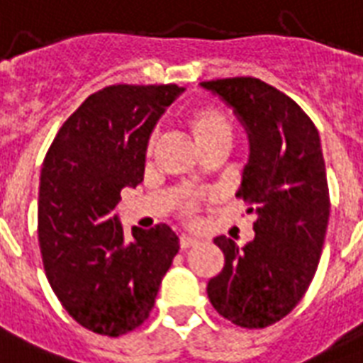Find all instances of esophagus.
<instances>
[{
	"label": "esophagus",
	"mask_w": 363,
	"mask_h": 363,
	"mask_svg": "<svg viewBox=\"0 0 363 363\" xmlns=\"http://www.w3.org/2000/svg\"><path fill=\"white\" fill-rule=\"evenodd\" d=\"M179 244H181V250H186V248H192V246H196V244H198V240H196V238H192V236H181V238H179Z\"/></svg>",
	"instance_id": "obj_1"
}]
</instances>
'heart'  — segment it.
<instances>
[{"instance_id":"1","label":"heart","mask_w":363,"mask_h":363,"mask_svg":"<svg viewBox=\"0 0 363 363\" xmlns=\"http://www.w3.org/2000/svg\"><path fill=\"white\" fill-rule=\"evenodd\" d=\"M184 127L189 128L190 136L194 138L196 146L200 152H208V150H227L230 142L235 138V127L233 121L221 107L211 106V104H198L186 109L184 113ZM154 147V138L147 140L146 154H152ZM203 196H189L181 202L182 216L192 219L198 208V200H202Z\"/></svg>"}]
</instances>
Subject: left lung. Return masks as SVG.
Returning <instances> with one entry per match:
<instances>
[{"label": "left lung", "mask_w": 363, "mask_h": 363, "mask_svg": "<svg viewBox=\"0 0 363 363\" xmlns=\"http://www.w3.org/2000/svg\"><path fill=\"white\" fill-rule=\"evenodd\" d=\"M235 109L250 138V160L236 192L256 216L244 248L217 236L225 256L209 279L217 313L246 329L289 315L319 265L329 221V186L319 133L294 99L254 77L202 82Z\"/></svg>", "instance_id": "8db88e82"}]
</instances>
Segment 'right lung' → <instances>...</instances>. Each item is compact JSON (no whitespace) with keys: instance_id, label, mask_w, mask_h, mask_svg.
Masks as SVG:
<instances>
[{"instance_id":"1","label":"right lung","mask_w":363,"mask_h":363,"mask_svg":"<svg viewBox=\"0 0 363 363\" xmlns=\"http://www.w3.org/2000/svg\"><path fill=\"white\" fill-rule=\"evenodd\" d=\"M184 88L113 84L63 123L40 174L38 240L45 277L88 331L119 337L140 327L179 252L165 223L133 229L117 217L121 190L144 179L147 138Z\"/></svg>"}]
</instances>
